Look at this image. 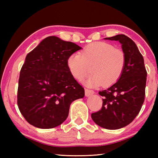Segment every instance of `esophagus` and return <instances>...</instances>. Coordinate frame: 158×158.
<instances>
[{"label":"esophagus","mask_w":158,"mask_h":158,"mask_svg":"<svg viewBox=\"0 0 158 158\" xmlns=\"http://www.w3.org/2000/svg\"><path fill=\"white\" fill-rule=\"evenodd\" d=\"M95 93V92L93 91L92 90H89V89H85V95L86 96V97H89L90 95H93Z\"/></svg>","instance_id":"esophagus-1"}]
</instances>
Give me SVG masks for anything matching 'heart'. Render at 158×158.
I'll return each mask as SVG.
<instances>
[{"label": "heart", "instance_id": "1", "mask_svg": "<svg viewBox=\"0 0 158 158\" xmlns=\"http://www.w3.org/2000/svg\"><path fill=\"white\" fill-rule=\"evenodd\" d=\"M123 51L106 42H94L79 53H73L68 59V66L78 81L84 79L90 72L93 74L84 81L89 87L110 85L121 77L125 66Z\"/></svg>", "mask_w": 158, "mask_h": 158}]
</instances>
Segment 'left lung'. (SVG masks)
Listing matches in <instances>:
<instances>
[{
	"label": "left lung",
	"instance_id": "1",
	"mask_svg": "<svg viewBox=\"0 0 158 158\" xmlns=\"http://www.w3.org/2000/svg\"><path fill=\"white\" fill-rule=\"evenodd\" d=\"M105 40L119 42L125 54V66L119 79L107 89L99 92L102 107L91 114L99 126L117 130L129 125L140 111L145 98L147 73L143 56L132 40L117 35Z\"/></svg>",
	"mask_w": 158,
	"mask_h": 158
}]
</instances>
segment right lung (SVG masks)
<instances>
[{"instance_id": "obj_1", "label": "right lung", "mask_w": 158, "mask_h": 158, "mask_svg": "<svg viewBox=\"0 0 158 158\" xmlns=\"http://www.w3.org/2000/svg\"><path fill=\"white\" fill-rule=\"evenodd\" d=\"M82 49L72 42L49 36L28 53L20 71L17 104L33 126L50 129L68 116L73 101L84 97V88L68 66V59Z\"/></svg>"}]
</instances>
